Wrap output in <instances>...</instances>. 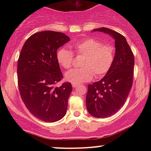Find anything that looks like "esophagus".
<instances>
[{
    "label": "esophagus",
    "mask_w": 151,
    "mask_h": 151,
    "mask_svg": "<svg viewBox=\"0 0 151 151\" xmlns=\"http://www.w3.org/2000/svg\"><path fill=\"white\" fill-rule=\"evenodd\" d=\"M78 86V84H72V86H73L74 88H75V87H77V86Z\"/></svg>",
    "instance_id": "1"
}]
</instances>
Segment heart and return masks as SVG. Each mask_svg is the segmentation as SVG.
I'll return each instance as SVG.
<instances>
[{"instance_id":"heart-1","label":"heart","mask_w":151,"mask_h":151,"mask_svg":"<svg viewBox=\"0 0 151 151\" xmlns=\"http://www.w3.org/2000/svg\"><path fill=\"white\" fill-rule=\"evenodd\" d=\"M74 54L84 56L81 62L83 68L74 69L65 74V79L72 84H81L92 79L93 76L101 77L109 72L113 65L114 48L109 44H102L97 39L86 37L72 46ZM74 55L70 50L61 48L57 52L59 65L68 70L73 64Z\"/></svg>"}]
</instances>
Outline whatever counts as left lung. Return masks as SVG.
Returning <instances> with one entry per match:
<instances>
[{"instance_id":"8db88e82","label":"left lung","mask_w":151,"mask_h":151,"mask_svg":"<svg viewBox=\"0 0 151 151\" xmlns=\"http://www.w3.org/2000/svg\"><path fill=\"white\" fill-rule=\"evenodd\" d=\"M115 39L116 53L113 65L100 81L88 86L86 105L89 113L96 118H106L124 106L133 85L134 56L126 38L116 31L94 29Z\"/></svg>"}]
</instances>
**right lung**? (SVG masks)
<instances>
[{"instance_id":"right-lung-1","label":"right lung","mask_w":151,"mask_h":151,"mask_svg":"<svg viewBox=\"0 0 151 151\" xmlns=\"http://www.w3.org/2000/svg\"><path fill=\"white\" fill-rule=\"evenodd\" d=\"M70 41L65 34L46 30L30 36L19 55L18 84L20 96L34 116L55 122L66 114L72 86L56 84L63 78L57 60L59 47Z\"/></svg>"}]
</instances>
